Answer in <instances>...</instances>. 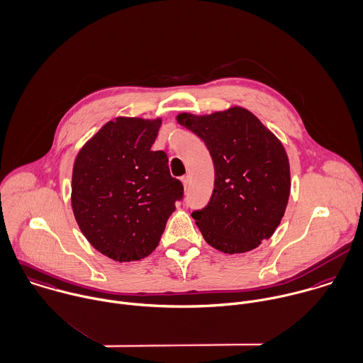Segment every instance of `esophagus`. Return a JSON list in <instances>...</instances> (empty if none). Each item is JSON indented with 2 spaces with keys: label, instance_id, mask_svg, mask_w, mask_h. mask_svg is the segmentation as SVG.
<instances>
[{
  "label": "esophagus",
  "instance_id": "34e87169",
  "mask_svg": "<svg viewBox=\"0 0 363 363\" xmlns=\"http://www.w3.org/2000/svg\"><path fill=\"white\" fill-rule=\"evenodd\" d=\"M182 183H183V187L187 189V186H189V183H190V177H189V176L182 177Z\"/></svg>",
  "mask_w": 363,
  "mask_h": 363
}]
</instances>
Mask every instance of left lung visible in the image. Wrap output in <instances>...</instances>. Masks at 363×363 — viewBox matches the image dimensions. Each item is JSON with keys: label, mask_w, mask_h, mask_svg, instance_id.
Instances as JSON below:
<instances>
[{"label": "left lung", "mask_w": 363, "mask_h": 363, "mask_svg": "<svg viewBox=\"0 0 363 363\" xmlns=\"http://www.w3.org/2000/svg\"><path fill=\"white\" fill-rule=\"evenodd\" d=\"M177 122L200 136L213 157L211 200L191 216L208 245L224 253H245L269 240L290 196V164L280 139L249 110L194 116Z\"/></svg>", "instance_id": "obj_1"}]
</instances>
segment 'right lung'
Returning a JSON list of instances; mask_svg holds the SVG:
<instances>
[{
  "instance_id": "1",
  "label": "right lung",
  "mask_w": 363,
  "mask_h": 363,
  "mask_svg": "<svg viewBox=\"0 0 363 363\" xmlns=\"http://www.w3.org/2000/svg\"><path fill=\"white\" fill-rule=\"evenodd\" d=\"M162 118L117 117L79 150L72 208L94 249L116 262L140 260L159 245L183 197L163 150H152Z\"/></svg>"
}]
</instances>
